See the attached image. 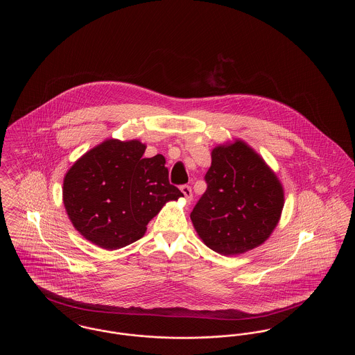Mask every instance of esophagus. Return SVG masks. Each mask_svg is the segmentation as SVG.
Returning <instances> with one entry per match:
<instances>
[{"label":"esophagus","instance_id":"1","mask_svg":"<svg viewBox=\"0 0 355 355\" xmlns=\"http://www.w3.org/2000/svg\"><path fill=\"white\" fill-rule=\"evenodd\" d=\"M181 191L184 193L186 201H187V202H191V200H193V194H191V187L187 185L181 186Z\"/></svg>","mask_w":355,"mask_h":355}]
</instances>
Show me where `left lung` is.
<instances>
[{
  "label": "left lung",
  "mask_w": 355,
  "mask_h": 355,
  "mask_svg": "<svg viewBox=\"0 0 355 355\" xmlns=\"http://www.w3.org/2000/svg\"><path fill=\"white\" fill-rule=\"evenodd\" d=\"M205 180L207 189L190 214L203 243L227 257L265 243L285 205L284 186L265 159L236 138L211 150Z\"/></svg>",
  "instance_id": "8db88e82"
}]
</instances>
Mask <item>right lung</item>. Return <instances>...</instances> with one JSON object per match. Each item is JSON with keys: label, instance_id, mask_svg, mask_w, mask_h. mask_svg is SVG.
Returning a JSON list of instances; mask_svg holds the SVG:
<instances>
[{"label": "right lung", "instance_id": "add662e5", "mask_svg": "<svg viewBox=\"0 0 355 355\" xmlns=\"http://www.w3.org/2000/svg\"><path fill=\"white\" fill-rule=\"evenodd\" d=\"M138 139L107 138L67 171L62 201L76 230L105 250L125 248L146 233L164 205L184 194L170 185L162 154L145 158Z\"/></svg>", "mask_w": 355, "mask_h": 355}]
</instances>
